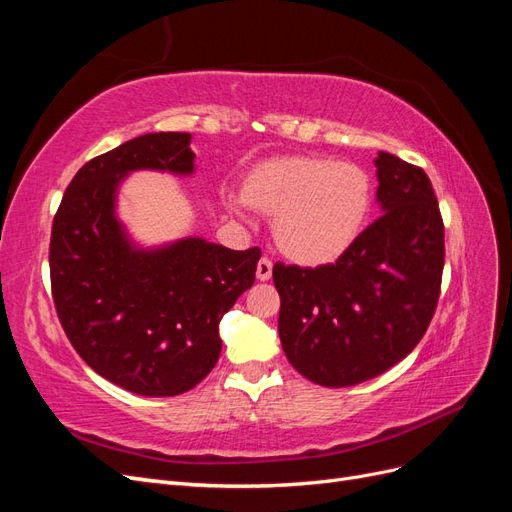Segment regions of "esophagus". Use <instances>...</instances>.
<instances>
[{
    "label": "esophagus",
    "mask_w": 512,
    "mask_h": 512,
    "mask_svg": "<svg viewBox=\"0 0 512 512\" xmlns=\"http://www.w3.org/2000/svg\"><path fill=\"white\" fill-rule=\"evenodd\" d=\"M271 273H273V262L269 258H260L258 260V267H256V277L260 282H267L271 280Z\"/></svg>",
    "instance_id": "esophagus-1"
}]
</instances>
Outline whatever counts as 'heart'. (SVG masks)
<instances>
[{"label":"heart","instance_id":"b5f03b06","mask_svg":"<svg viewBox=\"0 0 512 512\" xmlns=\"http://www.w3.org/2000/svg\"><path fill=\"white\" fill-rule=\"evenodd\" d=\"M230 211L254 209L273 220L280 250L305 267L331 265L361 237L374 185L359 164L322 156H284L258 164L243 192L224 190Z\"/></svg>","mask_w":512,"mask_h":512}]
</instances>
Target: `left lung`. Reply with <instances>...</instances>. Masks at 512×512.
Instances as JSON below:
<instances>
[{
  "mask_svg": "<svg viewBox=\"0 0 512 512\" xmlns=\"http://www.w3.org/2000/svg\"><path fill=\"white\" fill-rule=\"evenodd\" d=\"M382 215L333 265L273 267L282 348L301 376L342 389L408 356L436 312L444 224L423 168L380 151Z\"/></svg>",
  "mask_w": 512,
  "mask_h": 512,
  "instance_id": "8db88e82",
  "label": "left lung"
}]
</instances>
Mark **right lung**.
Masks as SVG:
<instances>
[{"label": "right lung", "instance_id": "obj_1", "mask_svg": "<svg viewBox=\"0 0 512 512\" xmlns=\"http://www.w3.org/2000/svg\"><path fill=\"white\" fill-rule=\"evenodd\" d=\"M188 132L132 138L89 160L61 198L51 232V288L81 359L121 389L173 397L203 380L222 352L220 320L252 288L258 247L228 250L203 237L138 245L117 218L134 170L194 175Z\"/></svg>", "mask_w": 512, "mask_h": 512}]
</instances>
